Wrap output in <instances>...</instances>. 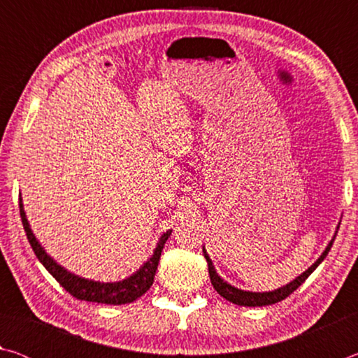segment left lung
Wrapping results in <instances>:
<instances>
[{"label":"left lung","mask_w":358,"mask_h":358,"mask_svg":"<svg viewBox=\"0 0 358 358\" xmlns=\"http://www.w3.org/2000/svg\"><path fill=\"white\" fill-rule=\"evenodd\" d=\"M338 229L339 226L336 227V232L335 235H333V238L330 240V243L327 245L325 251L320 254V257L314 262L310 268H308L306 271H303V273L300 276H296L294 281H290L289 284H286V286H282L280 289H275V290H270V292H251V290H241L238 287L232 286V284H229L227 281H224L222 278L216 273L215 270V265L213 262H211V259L208 257L207 251H205V246H203V256L205 259H207L208 262V273H210V281L211 284H213V287L217 294H220L221 296H224V299L235 303V305H240V306H266V305H273V303H278L286 299V296H289L290 294L294 292V290L299 289L303 282H305V280L308 276H310L314 270L317 268L319 264L322 262V260L327 257V254H329V251L331 250V245L333 241H335V237L338 234Z\"/></svg>","instance_id":"left-lung-1"}]
</instances>
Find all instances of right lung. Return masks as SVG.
Segmentation results:
<instances>
[{
    "label": "right lung",
    "mask_w": 358,
    "mask_h": 358,
    "mask_svg": "<svg viewBox=\"0 0 358 358\" xmlns=\"http://www.w3.org/2000/svg\"><path fill=\"white\" fill-rule=\"evenodd\" d=\"M19 205H20V217H22L23 229H25L28 241L33 248L36 257H38L39 262L45 266L48 273L55 278V280L62 284V286L68 290L72 296L85 301L106 303V305H126V303L136 301L138 296H142L151 287V284L155 281L157 264H159V259H161V251L162 248H164L167 238L171 237L172 230H167V232L161 235V238L157 241V245L153 251V256H151L134 275H131L129 278H126V280L117 281V282H99V281L87 280V278H80L74 273H71V271L66 270L64 266L57 264V260H53L50 256H48L44 248L41 246L39 241L36 240L31 227H29L25 210H23L22 197H20Z\"/></svg>",
    "instance_id": "obj_1"
}]
</instances>
